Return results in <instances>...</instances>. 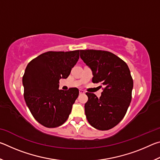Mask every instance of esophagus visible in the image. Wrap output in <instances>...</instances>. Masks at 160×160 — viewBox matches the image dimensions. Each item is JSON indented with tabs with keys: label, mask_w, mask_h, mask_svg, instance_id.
Segmentation results:
<instances>
[{
	"label": "esophagus",
	"mask_w": 160,
	"mask_h": 160,
	"mask_svg": "<svg viewBox=\"0 0 160 160\" xmlns=\"http://www.w3.org/2000/svg\"><path fill=\"white\" fill-rule=\"evenodd\" d=\"M79 93H80V94H85V91L82 90H79Z\"/></svg>",
	"instance_id": "34e87169"
}]
</instances>
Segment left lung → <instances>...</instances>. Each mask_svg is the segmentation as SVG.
<instances>
[{"label":"left lung","instance_id":"8db88e82","mask_svg":"<svg viewBox=\"0 0 160 160\" xmlns=\"http://www.w3.org/2000/svg\"><path fill=\"white\" fill-rule=\"evenodd\" d=\"M80 58L92 71V82L104 86L99 98L86 92L87 119L94 128L109 130L123 118L131 102L133 80L128 65L107 51L80 50Z\"/></svg>","mask_w":160,"mask_h":160}]
</instances>
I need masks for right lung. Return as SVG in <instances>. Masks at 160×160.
Masks as SVG:
<instances>
[{
    "mask_svg": "<svg viewBox=\"0 0 160 160\" xmlns=\"http://www.w3.org/2000/svg\"><path fill=\"white\" fill-rule=\"evenodd\" d=\"M80 50L47 51L32 60L22 77L24 98L34 118L47 128L66 122L79 94L76 88L58 90L59 80L69 76Z\"/></svg>",
    "mask_w": 160,
    "mask_h": 160,
    "instance_id": "right-lung-1",
    "label": "right lung"
}]
</instances>
